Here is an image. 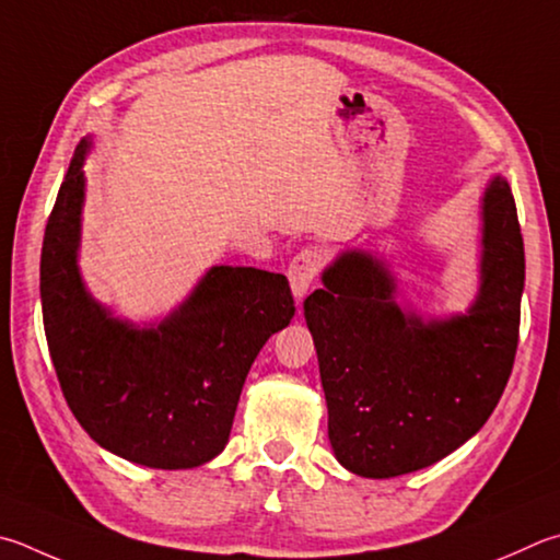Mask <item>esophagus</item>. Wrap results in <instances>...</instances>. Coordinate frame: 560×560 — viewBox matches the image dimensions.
<instances>
[{"instance_id": "esophagus-1", "label": "esophagus", "mask_w": 560, "mask_h": 560, "mask_svg": "<svg viewBox=\"0 0 560 560\" xmlns=\"http://www.w3.org/2000/svg\"><path fill=\"white\" fill-rule=\"evenodd\" d=\"M320 269H323V254L318 249H301L289 264V281H291L293 296L296 299L306 296L311 283L318 279Z\"/></svg>"}]
</instances>
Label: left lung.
Returning a JSON list of instances; mask_svg holds the SVG:
<instances>
[{"mask_svg": "<svg viewBox=\"0 0 560 560\" xmlns=\"http://www.w3.org/2000/svg\"><path fill=\"white\" fill-rule=\"evenodd\" d=\"M482 287L467 315L423 323L368 252H345L303 303L335 457L362 477L439 463L490 419L520 345L524 240L510 183L482 198Z\"/></svg>", "mask_w": 560, "mask_h": 560, "instance_id": "left-lung-1", "label": "left lung"}]
</instances>
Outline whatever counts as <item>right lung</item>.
I'll use <instances>...</instances> for the list:
<instances>
[{"label": "right lung", "mask_w": 560, "mask_h": 560, "mask_svg": "<svg viewBox=\"0 0 560 560\" xmlns=\"http://www.w3.org/2000/svg\"><path fill=\"white\" fill-rule=\"evenodd\" d=\"M88 147L83 139L75 149L40 249V306L60 389L109 453L159 470L202 465L225 448L254 358L296 313L289 279L212 267L156 328L112 318L88 296L75 264Z\"/></svg>", "instance_id": "add662e5"}]
</instances>
